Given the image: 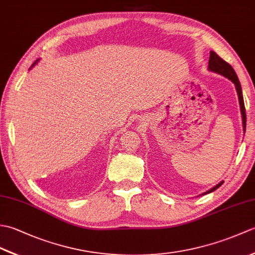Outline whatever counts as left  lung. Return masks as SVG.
<instances>
[{
  "label": "left lung",
  "mask_w": 255,
  "mask_h": 255,
  "mask_svg": "<svg viewBox=\"0 0 255 255\" xmlns=\"http://www.w3.org/2000/svg\"><path fill=\"white\" fill-rule=\"evenodd\" d=\"M208 68L209 70L214 72H217L224 77L228 78L229 80H231L232 82L235 83L236 89L238 92V96H239V103H240V110H241V114H242V123H243V131L246 132V126H247V115H246V107H245V101H243V95H242V90H241V84L239 82V79H238L237 74L235 72L234 68H232L228 62H226L224 59H221L217 53L215 51H210L209 55V61H208ZM224 182H220L218 185H216L215 187H213L211 189H209L208 192H206L205 194H208L214 192L215 189H217L218 187H220L223 185Z\"/></svg>",
  "instance_id": "1"
}]
</instances>
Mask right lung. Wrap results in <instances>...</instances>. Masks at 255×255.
<instances>
[{
  "label": "right lung",
  "mask_w": 255,
  "mask_h": 255,
  "mask_svg": "<svg viewBox=\"0 0 255 255\" xmlns=\"http://www.w3.org/2000/svg\"><path fill=\"white\" fill-rule=\"evenodd\" d=\"M35 63H36V62H35ZM32 66H34V64H32Z\"/></svg>",
  "instance_id": "1"
}]
</instances>
